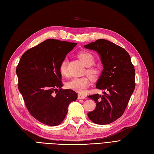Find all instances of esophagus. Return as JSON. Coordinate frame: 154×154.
Masks as SVG:
<instances>
[{
  "instance_id": "esophagus-1",
  "label": "esophagus",
  "mask_w": 154,
  "mask_h": 154,
  "mask_svg": "<svg viewBox=\"0 0 154 154\" xmlns=\"http://www.w3.org/2000/svg\"><path fill=\"white\" fill-rule=\"evenodd\" d=\"M84 98H86L85 96L81 95V94H79V95H78V99H84Z\"/></svg>"
}]
</instances>
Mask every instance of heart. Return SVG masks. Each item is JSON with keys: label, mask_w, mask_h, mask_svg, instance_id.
<instances>
[{"label": "heart", "mask_w": 154, "mask_h": 154, "mask_svg": "<svg viewBox=\"0 0 154 154\" xmlns=\"http://www.w3.org/2000/svg\"><path fill=\"white\" fill-rule=\"evenodd\" d=\"M78 57L86 66H90L86 70L88 75L92 79H97L100 74V70L96 67H90L94 63V57L91 54L87 52H81L78 54ZM59 69L61 75H67L66 59H64L61 62ZM89 85H90V81L87 77L73 78L66 84L68 88L71 89L79 93H84Z\"/></svg>", "instance_id": "b5f03b06"}]
</instances>
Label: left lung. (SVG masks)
Returning <instances> with one entry per match:
<instances>
[{
  "label": "left lung",
  "mask_w": 154,
  "mask_h": 154,
  "mask_svg": "<svg viewBox=\"0 0 154 154\" xmlns=\"http://www.w3.org/2000/svg\"><path fill=\"white\" fill-rule=\"evenodd\" d=\"M96 51L103 70L96 87L106 90L103 95L88 96L96 103L95 109L88 116L95 123L106 125L122 116L135 89V70L128 53L114 43L99 39L84 46Z\"/></svg>",
  "instance_id": "8db88e82"
}]
</instances>
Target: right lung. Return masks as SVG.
<instances>
[{
    "label": "right lung",
    "mask_w": 154,
    "mask_h": 154,
    "mask_svg": "<svg viewBox=\"0 0 154 154\" xmlns=\"http://www.w3.org/2000/svg\"><path fill=\"white\" fill-rule=\"evenodd\" d=\"M77 44L47 39L25 52L17 66L18 90L27 109L45 125H59L67 115L69 104L77 98L75 91L61 88L59 69Z\"/></svg>",
    "instance_id": "right-lung-1"
}]
</instances>
